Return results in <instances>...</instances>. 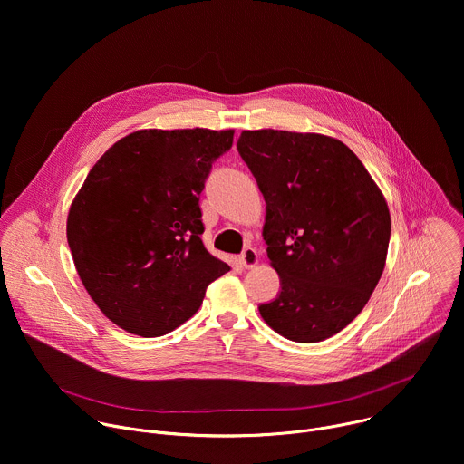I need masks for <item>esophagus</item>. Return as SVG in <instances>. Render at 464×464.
I'll use <instances>...</instances> for the list:
<instances>
[{"mask_svg": "<svg viewBox=\"0 0 464 464\" xmlns=\"http://www.w3.org/2000/svg\"><path fill=\"white\" fill-rule=\"evenodd\" d=\"M238 260H240L244 268H253V266H256V262H258V253H256L255 247H246L242 251V255L238 256Z\"/></svg>", "mask_w": 464, "mask_h": 464, "instance_id": "esophagus-1", "label": "esophagus"}]
</instances>
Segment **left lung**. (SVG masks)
Listing matches in <instances>:
<instances>
[{"label":"left lung","instance_id":"obj_1","mask_svg":"<svg viewBox=\"0 0 464 464\" xmlns=\"http://www.w3.org/2000/svg\"><path fill=\"white\" fill-rule=\"evenodd\" d=\"M266 202L262 237L281 292L258 304L276 333L315 343L367 304L387 256L385 198L342 141L285 130L242 131L237 143Z\"/></svg>","mask_w":464,"mask_h":464}]
</instances>
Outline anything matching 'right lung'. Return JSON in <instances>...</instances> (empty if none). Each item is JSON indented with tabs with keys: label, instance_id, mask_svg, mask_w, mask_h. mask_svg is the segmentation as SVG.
<instances>
[{
	"label": "right lung",
	"instance_id": "1",
	"mask_svg": "<svg viewBox=\"0 0 464 464\" xmlns=\"http://www.w3.org/2000/svg\"><path fill=\"white\" fill-rule=\"evenodd\" d=\"M233 130H140L93 165L68 215L79 277L130 334L172 333L229 272L204 242L200 194Z\"/></svg>",
	"mask_w": 464,
	"mask_h": 464
}]
</instances>
